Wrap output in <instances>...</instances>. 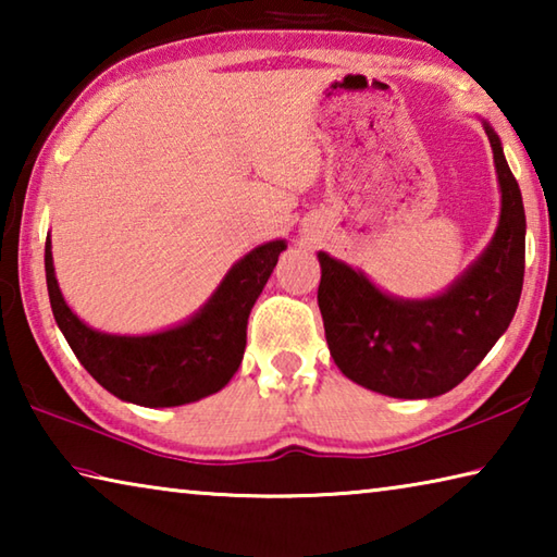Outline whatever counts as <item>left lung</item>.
Wrapping results in <instances>:
<instances>
[{
  "label": "left lung",
  "instance_id": "1",
  "mask_svg": "<svg viewBox=\"0 0 557 557\" xmlns=\"http://www.w3.org/2000/svg\"><path fill=\"white\" fill-rule=\"evenodd\" d=\"M494 149L502 215L482 256L435 297H393L346 262L319 252L326 344L346 379L391 398H435L482 363L511 324L523 287L525 213L502 139Z\"/></svg>",
  "mask_w": 557,
  "mask_h": 557
}]
</instances>
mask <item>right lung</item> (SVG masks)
<instances>
[{
  "mask_svg": "<svg viewBox=\"0 0 557 557\" xmlns=\"http://www.w3.org/2000/svg\"><path fill=\"white\" fill-rule=\"evenodd\" d=\"M285 240L258 245L221 280L186 322L154 334H106L73 314L55 280L51 235L46 238V285L55 324L92 379L115 398L145 408H174L219 393L238 371L250 309L268 285Z\"/></svg>",
  "mask_w": 557,
  "mask_h": 557,
  "instance_id": "obj_1",
  "label": "right lung"
}]
</instances>
